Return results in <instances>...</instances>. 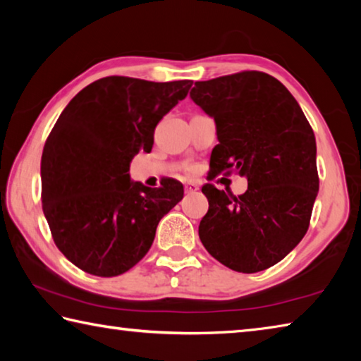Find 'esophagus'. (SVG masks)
I'll use <instances>...</instances> for the list:
<instances>
[{
  "label": "esophagus",
  "instance_id": "obj_1",
  "mask_svg": "<svg viewBox=\"0 0 361 361\" xmlns=\"http://www.w3.org/2000/svg\"><path fill=\"white\" fill-rule=\"evenodd\" d=\"M185 189H186V192H192V191H197L199 189V185L195 181H188L186 183V186H185Z\"/></svg>",
  "mask_w": 361,
  "mask_h": 361
}]
</instances>
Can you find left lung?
<instances>
[{"label": "left lung", "instance_id": "1", "mask_svg": "<svg viewBox=\"0 0 361 361\" xmlns=\"http://www.w3.org/2000/svg\"><path fill=\"white\" fill-rule=\"evenodd\" d=\"M189 95L215 119L213 175L237 172L248 180L239 197L202 186L209 212L199 224L200 240L232 271H264L309 229L319 192L312 127L288 89L261 71L197 81Z\"/></svg>", "mask_w": 361, "mask_h": 361}]
</instances>
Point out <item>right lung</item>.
Wrapping results in <instances>:
<instances>
[{
	"label": "right lung",
	"mask_w": 361,
	"mask_h": 361,
	"mask_svg": "<svg viewBox=\"0 0 361 361\" xmlns=\"http://www.w3.org/2000/svg\"><path fill=\"white\" fill-rule=\"evenodd\" d=\"M191 81L108 76L84 87L59 116L41 157L42 212L65 258L116 277L148 253L161 218L183 199L173 178L132 181L130 162L149 152L154 129Z\"/></svg>",
	"instance_id": "add662e5"
}]
</instances>
